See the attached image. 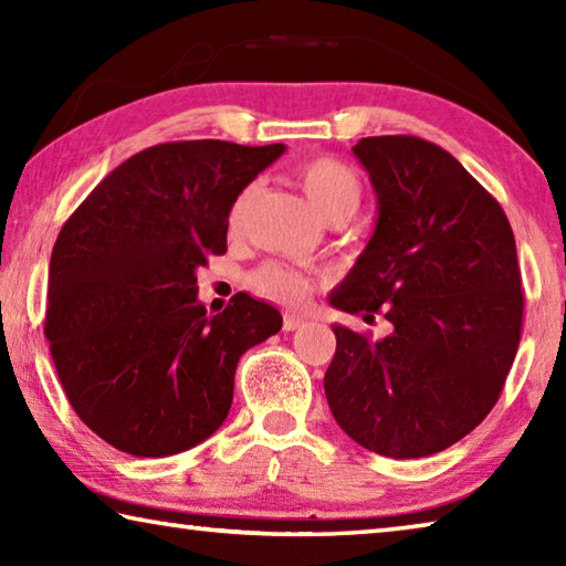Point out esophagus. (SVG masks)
I'll return each mask as SVG.
<instances>
[{
    "label": "esophagus",
    "instance_id": "34e87169",
    "mask_svg": "<svg viewBox=\"0 0 566 566\" xmlns=\"http://www.w3.org/2000/svg\"><path fill=\"white\" fill-rule=\"evenodd\" d=\"M284 332H296L300 327H304V319L300 317V314H284Z\"/></svg>",
    "mask_w": 566,
    "mask_h": 566
}]
</instances>
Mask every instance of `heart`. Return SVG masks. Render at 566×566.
<instances>
[{
	"mask_svg": "<svg viewBox=\"0 0 566 566\" xmlns=\"http://www.w3.org/2000/svg\"><path fill=\"white\" fill-rule=\"evenodd\" d=\"M296 179L304 189L306 199L317 209L324 222H347L357 212L361 202V185L354 171L332 157H314L296 169ZM256 197V185H247L234 197V205L229 209V224L234 229L244 222ZM249 286L270 302L296 304L302 302L312 290V282L302 272L280 262H266L260 270L249 276Z\"/></svg>",
	"mask_w": 566,
	"mask_h": 566,
	"instance_id": "obj_1",
	"label": "heart"
}]
</instances>
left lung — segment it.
Instances as JSON below:
<instances>
[{
  "mask_svg": "<svg viewBox=\"0 0 566 566\" xmlns=\"http://www.w3.org/2000/svg\"><path fill=\"white\" fill-rule=\"evenodd\" d=\"M377 191V224L329 296L385 339L334 324L324 395L369 452L417 459L467 437L500 399L522 337L524 292L500 202L432 142L387 134L352 147Z\"/></svg>",
  "mask_w": 566,
  "mask_h": 566,
  "instance_id": "obj_1",
  "label": "left lung"
}]
</instances>
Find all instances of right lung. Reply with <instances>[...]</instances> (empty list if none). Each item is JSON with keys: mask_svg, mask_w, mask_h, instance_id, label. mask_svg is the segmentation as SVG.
I'll use <instances>...</instances> for the list:
<instances>
[{"mask_svg": "<svg viewBox=\"0 0 566 566\" xmlns=\"http://www.w3.org/2000/svg\"><path fill=\"white\" fill-rule=\"evenodd\" d=\"M284 145H155L109 171L56 237L44 334L72 409L134 457H169L229 415L239 357L282 329L244 292L209 317L197 270L227 252L229 209Z\"/></svg>", "mask_w": 566, "mask_h": 566, "instance_id": "obj_1", "label": "right lung"}]
</instances>
